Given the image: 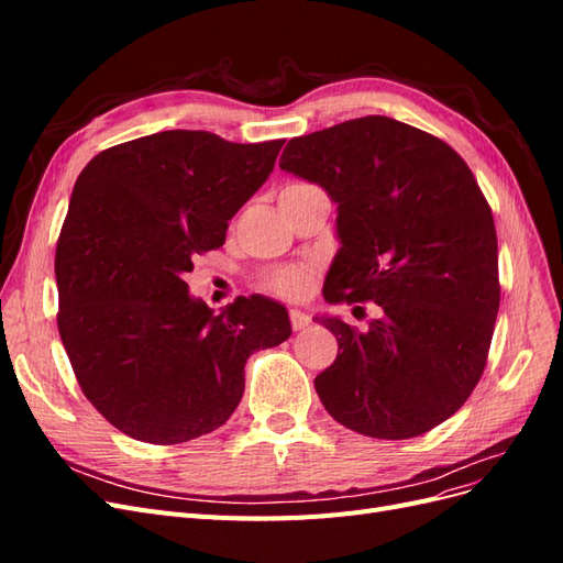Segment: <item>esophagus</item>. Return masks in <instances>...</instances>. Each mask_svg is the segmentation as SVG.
I'll return each instance as SVG.
<instances>
[{
	"instance_id": "esophagus-1",
	"label": "esophagus",
	"mask_w": 563,
	"mask_h": 563,
	"mask_svg": "<svg viewBox=\"0 0 563 563\" xmlns=\"http://www.w3.org/2000/svg\"><path fill=\"white\" fill-rule=\"evenodd\" d=\"M288 317H291V327H294V331H302V329L308 327V323L312 321V319H310V314H305V312H300V310H291V312H288Z\"/></svg>"
}]
</instances>
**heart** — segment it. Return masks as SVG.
I'll use <instances>...</instances> for the list:
<instances>
[{"instance_id": "1", "label": "heart", "mask_w": 563, "mask_h": 563, "mask_svg": "<svg viewBox=\"0 0 563 563\" xmlns=\"http://www.w3.org/2000/svg\"><path fill=\"white\" fill-rule=\"evenodd\" d=\"M308 187H314V185L296 180V183H288L282 192L308 190ZM261 284L267 288V291L277 294L282 298H302L314 284V267L308 263H294V265L267 269L261 277Z\"/></svg>"}]
</instances>
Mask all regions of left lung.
Returning <instances> with one entry per match:
<instances>
[{
	"label": "left lung",
	"mask_w": 563,
	"mask_h": 563,
	"mask_svg": "<svg viewBox=\"0 0 563 563\" xmlns=\"http://www.w3.org/2000/svg\"><path fill=\"white\" fill-rule=\"evenodd\" d=\"M279 166L338 203L331 305L376 302L356 331L321 317L335 362L314 378L327 411L376 439L430 432L479 383L500 308L498 236L465 159L432 133L371 114L288 141Z\"/></svg>",
	"instance_id": "1"
}]
</instances>
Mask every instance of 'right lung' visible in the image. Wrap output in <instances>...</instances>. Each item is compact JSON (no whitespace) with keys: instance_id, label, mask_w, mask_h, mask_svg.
Returning <instances> with one entry per match:
<instances>
[{"instance_id":"1","label":"right lung","mask_w":563,"mask_h":563,"mask_svg":"<svg viewBox=\"0 0 563 563\" xmlns=\"http://www.w3.org/2000/svg\"><path fill=\"white\" fill-rule=\"evenodd\" d=\"M282 145L176 129L98 152L79 174L56 246L58 331L84 397L126 437L168 446L218 430L249 356L291 335L275 300L240 296L216 314L183 282L225 244Z\"/></svg>"}]
</instances>
